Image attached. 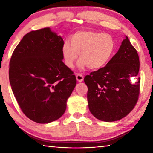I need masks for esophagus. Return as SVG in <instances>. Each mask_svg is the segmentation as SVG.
I'll return each instance as SVG.
<instances>
[{
    "instance_id": "esophagus-1",
    "label": "esophagus",
    "mask_w": 153,
    "mask_h": 153,
    "mask_svg": "<svg viewBox=\"0 0 153 153\" xmlns=\"http://www.w3.org/2000/svg\"><path fill=\"white\" fill-rule=\"evenodd\" d=\"M76 79H77V81L78 82H82L83 81V79H84V77H83V76L82 74H77L76 76Z\"/></svg>"
}]
</instances>
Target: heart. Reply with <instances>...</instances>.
<instances>
[{"label":"heart","mask_w":153,"mask_h":153,"mask_svg":"<svg viewBox=\"0 0 153 153\" xmlns=\"http://www.w3.org/2000/svg\"><path fill=\"white\" fill-rule=\"evenodd\" d=\"M115 48L113 38L108 33L80 31L71 38V43L66 41L62 46V55L65 63L73 68L79 57L80 69L87 66L92 70L104 67L112 56Z\"/></svg>","instance_id":"b5f03b06"}]
</instances>
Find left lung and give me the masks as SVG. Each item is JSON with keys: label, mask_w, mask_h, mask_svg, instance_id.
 I'll list each match as a JSON object with an SVG mask.
<instances>
[{"label": "left lung", "mask_w": 153, "mask_h": 153, "mask_svg": "<svg viewBox=\"0 0 153 153\" xmlns=\"http://www.w3.org/2000/svg\"><path fill=\"white\" fill-rule=\"evenodd\" d=\"M139 69L138 53L126 36L105 67L84 77L89 110L96 118L115 121L132 111L140 94ZM133 77L137 79L134 83Z\"/></svg>", "instance_id": "left-lung-1"}]
</instances>
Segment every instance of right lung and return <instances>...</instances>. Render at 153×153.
<instances>
[{"label":"right lung","instance_id":"add662e5","mask_svg":"<svg viewBox=\"0 0 153 153\" xmlns=\"http://www.w3.org/2000/svg\"><path fill=\"white\" fill-rule=\"evenodd\" d=\"M63 44L50 27L32 31L23 37L10 60L12 91L23 113L36 123L60 118L76 85L74 72L62 61Z\"/></svg>","mask_w":153,"mask_h":153}]
</instances>
